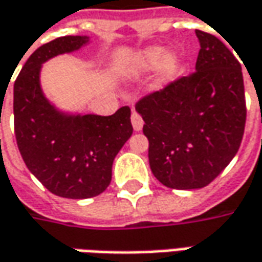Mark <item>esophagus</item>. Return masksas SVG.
<instances>
[{"label": "esophagus", "instance_id": "obj_1", "mask_svg": "<svg viewBox=\"0 0 262 262\" xmlns=\"http://www.w3.org/2000/svg\"><path fill=\"white\" fill-rule=\"evenodd\" d=\"M132 126L136 132H140L143 129V119L138 113L132 114Z\"/></svg>", "mask_w": 262, "mask_h": 262}]
</instances>
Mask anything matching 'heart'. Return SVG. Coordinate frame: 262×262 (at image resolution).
I'll return each instance as SVG.
<instances>
[{
  "label": "heart",
  "instance_id": "obj_1",
  "mask_svg": "<svg viewBox=\"0 0 262 262\" xmlns=\"http://www.w3.org/2000/svg\"><path fill=\"white\" fill-rule=\"evenodd\" d=\"M184 59L177 50H167L164 46H148L139 50L129 65V72L135 75H148L158 69V84L169 85L180 77Z\"/></svg>",
  "mask_w": 262,
  "mask_h": 262
}]
</instances>
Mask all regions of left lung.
<instances>
[{
  "instance_id": "obj_1",
  "label": "left lung",
  "mask_w": 262,
  "mask_h": 262,
  "mask_svg": "<svg viewBox=\"0 0 262 262\" xmlns=\"http://www.w3.org/2000/svg\"><path fill=\"white\" fill-rule=\"evenodd\" d=\"M195 72L136 104L149 140V165L176 190L203 188L238 152L247 108L241 65L216 36L195 30Z\"/></svg>"
}]
</instances>
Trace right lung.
I'll return each mask as SVG.
<instances>
[{"label": "right lung", "instance_id": "add662e5", "mask_svg": "<svg viewBox=\"0 0 262 262\" xmlns=\"http://www.w3.org/2000/svg\"><path fill=\"white\" fill-rule=\"evenodd\" d=\"M90 45L88 36H63L30 55L14 82V132L27 168L50 193L90 199L108 187L116 155L133 133L130 108L112 116L56 107L43 93V63Z\"/></svg>", "mask_w": 262, "mask_h": 262}]
</instances>
